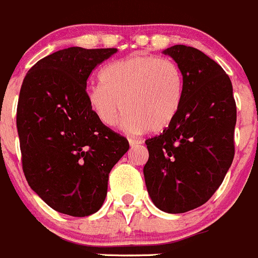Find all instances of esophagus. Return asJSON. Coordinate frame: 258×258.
Returning <instances> with one entry per match:
<instances>
[{
  "label": "esophagus",
  "mask_w": 258,
  "mask_h": 258,
  "mask_svg": "<svg viewBox=\"0 0 258 258\" xmlns=\"http://www.w3.org/2000/svg\"><path fill=\"white\" fill-rule=\"evenodd\" d=\"M128 143H130V146H132V148L136 145H140V144H143L141 143V140H137V139H128Z\"/></svg>",
  "instance_id": "esophagus-1"
}]
</instances>
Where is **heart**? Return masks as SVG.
<instances>
[{"instance_id":"obj_1","label":"heart","mask_w":258,"mask_h":258,"mask_svg":"<svg viewBox=\"0 0 258 258\" xmlns=\"http://www.w3.org/2000/svg\"><path fill=\"white\" fill-rule=\"evenodd\" d=\"M99 81L86 89L89 109L105 127L115 126L123 112L130 134L163 131L177 115L183 93L179 66L151 56L112 62L100 71Z\"/></svg>"}]
</instances>
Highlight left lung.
Instances as JSON below:
<instances>
[{
	"mask_svg": "<svg viewBox=\"0 0 258 258\" xmlns=\"http://www.w3.org/2000/svg\"><path fill=\"white\" fill-rule=\"evenodd\" d=\"M183 75L179 109L159 136L145 141L146 188L154 205L180 214L209 201L223 183L234 158L237 107L229 76L194 47L163 50Z\"/></svg>",
	"mask_w": 258,
	"mask_h": 258,
	"instance_id": "obj_1",
	"label": "left lung"
}]
</instances>
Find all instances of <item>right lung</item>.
<instances>
[{
	"mask_svg": "<svg viewBox=\"0 0 258 258\" xmlns=\"http://www.w3.org/2000/svg\"><path fill=\"white\" fill-rule=\"evenodd\" d=\"M115 52L57 50L31 67L21 85L16 126L24 174L48 206L66 215L102 208L110 170L130 148L96 119L85 98L91 71Z\"/></svg>",
	"mask_w": 258,
	"mask_h": 258,
	"instance_id": "obj_1",
	"label": "right lung"
}]
</instances>
